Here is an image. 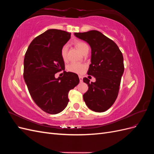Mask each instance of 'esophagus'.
Here are the masks:
<instances>
[{
  "label": "esophagus",
  "mask_w": 154,
  "mask_h": 154,
  "mask_svg": "<svg viewBox=\"0 0 154 154\" xmlns=\"http://www.w3.org/2000/svg\"><path fill=\"white\" fill-rule=\"evenodd\" d=\"M79 78H80V82H83V76H81V75H80V76H79Z\"/></svg>",
  "instance_id": "1"
}]
</instances>
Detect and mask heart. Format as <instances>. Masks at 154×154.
Returning <instances> with one entry per match:
<instances>
[{"mask_svg": "<svg viewBox=\"0 0 154 154\" xmlns=\"http://www.w3.org/2000/svg\"><path fill=\"white\" fill-rule=\"evenodd\" d=\"M76 47L79 49L80 52L83 54L85 53V51L87 49H89L88 45L85 42H83L81 40H78L75 42L74 43ZM67 51H68V47L67 45H65L61 49V51H60V54H61L62 58L63 59V61H67ZM67 70L70 72H72L74 73L80 74L82 73L84 70L85 69V66L84 64H82L80 63H75L73 62L70 63L67 66Z\"/></svg>", "mask_w": 154, "mask_h": 154, "instance_id": "obj_1", "label": "heart"}]
</instances>
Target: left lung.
I'll use <instances>...</instances> for the list:
<instances>
[{
	"label": "left lung",
	"instance_id": "1",
	"mask_svg": "<svg viewBox=\"0 0 154 154\" xmlns=\"http://www.w3.org/2000/svg\"><path fill=\"white\" fill-rule=\"evenodd\" d=\"M74 35L91 46V63L87 74L96 78V82L91 83L87 78H83L88 87L83 100L91 110L103 112L110 108L118 95L124 72L122 53L113 40L98 31Z\"/></svg>",
	"mask_w": 154,
	"mask_h": 154
}]
</instances>
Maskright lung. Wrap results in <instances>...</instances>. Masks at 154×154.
Returning <instances> with one entry per match:
<instances>
[{
    "mask_svg": "<svg viewBox=\"0 0 154 154\" xmlns=\"http://www.w3.org/2000/svg\"><path fill=\"white\" fill-rule=\"evenodd\" d=\"M71 38V32L49 29L29 44L24 60V78L35 103L46 113H60L67 106L70 90L80 82L76 73L63 71L60 51ZM64 71L62 77L54 75Z\"/></svg>",
    "mask_w": 154,
    "mask_h": 154,
    "instance_id": "1",
    "label": "right lung"
}]
</instances>
